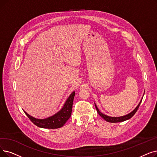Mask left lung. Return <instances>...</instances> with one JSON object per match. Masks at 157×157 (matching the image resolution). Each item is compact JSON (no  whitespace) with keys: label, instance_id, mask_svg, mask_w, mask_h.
Here are the masks:
<instances>
[{"label":"left lung","instance_id":"1","mask_svg":"<svg viewBox=\"0 0 157 157\" xmlns=\"http://www.w3.org/2000/svg\"><path fill=\"white\" fill-rule=\"evenodd\" d=\"M142 99L141 101H140V103H139V105H137V106L136 107L132 112H130V113L127 114V115H124V116L117 117L108 116V115H105V114H103V113H101V112L99 110V109L98 108V107H97V106H96V105H95V108H96V110H97L98 114L100 115V116H101V117H103L106 121L109 122H122V121H126V120H128V119H130L131 117H132L133 116V115H135V113H136V112L137 111L138 108H139V106H140V103H141V102H142Z\"/></svg>","mask_w":157,"mask_h":157}]
</instances>
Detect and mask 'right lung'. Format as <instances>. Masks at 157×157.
Segmentation results:
<instances>
[{
	"label": "right lung",
	"mask_w": 157,
	"mask_h": 157,
	"mask_svg": "<svg viewBox=\"0 0 157 157\" xmlns=\"http://www.w3.org/2000/svg\"><path fill=\"white\" fill-rule=\"evenodd\" d=\"M74 95L75 92H73L67 99L63 108L56 114H54L52 116L49 117L48 118H46L44 119H36L31 116V115H29L24 110V112L33 123L40 128L48 129L59 128L63 126V125L65 124V122L71 116L72 103Z\"/></svg>",
	"instance_id": "obj_1"
}]
</instances>
